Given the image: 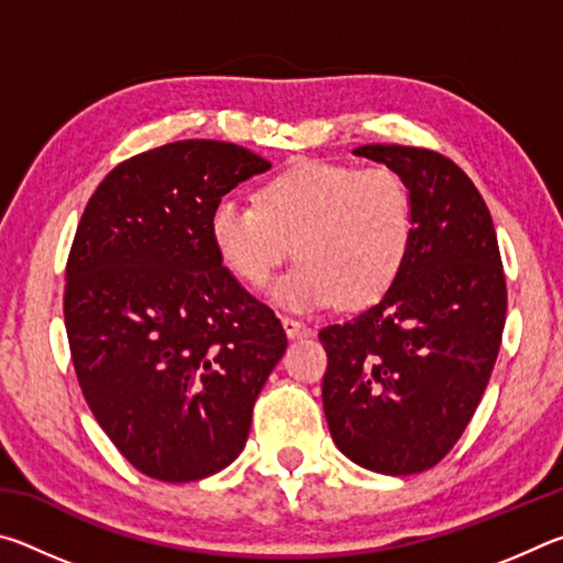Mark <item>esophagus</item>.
<instances>
[{
    "instance_id": "34e87169",
    "label": "esophagus",
    "mask_w": 563,
    "mask_h": 563,
    "mask_svg": "<svg viewBox=\"0 0 563 563\" xmlns=\"http://www.w3.org/2000/svg\"><path fill=\"white\" fill-rule=\"evenodd\" d=\"M283 328H285V332H288V338H292V340L310 338V335H312V330H310L308 325H305V322L295 320V318H288V316L283 318Z\"/></svg>"
}]
</instances>
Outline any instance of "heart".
Here are the masks:
<instances>
[{"instance_id": "b5f03b06", "label": "heart", "mask_w": 563, "mask_h": 563, "mask_svg": "<svg viewBox=\"0 0 563 563\" xmlns=\"http://www.w3.org/2000/svg\"><path fill=\"white\" fill-rule=\"evenodd\" d=\"M208 231L218 258L247 288H265L292 251L300 261L275 285V300L290 310L335 300L355 310L383 298L402 271L415 198L389 166L298 161L265 180L258 203L218 201Z\"/></svg>"}]
</instances>
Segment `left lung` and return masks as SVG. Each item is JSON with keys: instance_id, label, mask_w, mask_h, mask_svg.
Returning a JSON list of instances; mask_svg holds the SVG:
<instances>
[{"instance_id": "8db88e82", "label": "left lung", "mask_w": 563, "mask_h": 563, "mask_svg": "<svg viewBox=\"0 0 563 563\" xmlns=\"http://www.w3.org/2000/svg\"><path fill=\"white\" fill-rule=\"evenodd\" d=\"M352 154L407 180L415 238L383 300L320 330L322 407L347 460L417 474L444 460L482 402L507 320V280L489 208L454 161L395 144Z\"/></svg>"}]
</instances>
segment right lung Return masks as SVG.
<instances>
[{
	"label": "right lung",
	"instance_id": "add662e5",
	"mask_svg": "<svg viewBox=\"0 0 563 563\" xmlns=\"http://www.w3.org/2000/svg\"><path fill=\"white\" fill-rule=\"evenodd\" d=\"M271 168L225 141H176L101 180L66 261L76 379L117 450L158 482H196L243 452L288 338L211 243V211Z\"/></svg>",
	"mask_w": 563,
	"mask_h": 563
}]
</instances>
